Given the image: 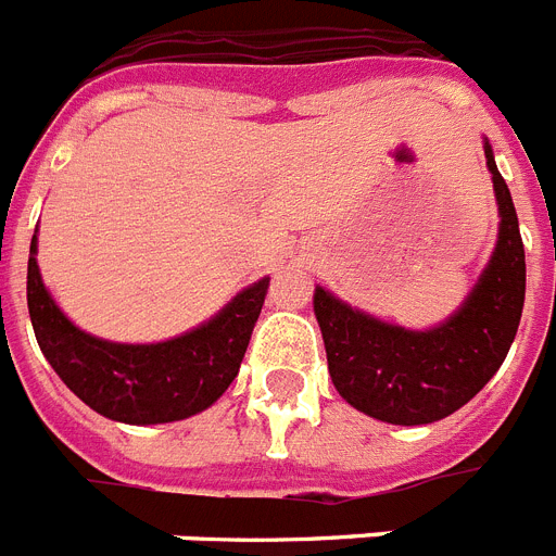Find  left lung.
I'll return each instance as SVG.
<instances>
[{
	"label": "left lung",
	"instance_id": "obj_1",
	"mask_svg": "<svg viewBox=\"0 0 556 556\" xmlns=\"http://www.w3.org/2000/svg\"><path fill=\"white\" fill-rule=\"evenodd\" d=\"M497 202V241L462 306L430 329H405L315 287V317L337 393L388 425H430L455 414L504 365L520 326L526 253L511 193L483 137Z\"/></svg>",
	"mask_w": 556,
	"mask_h": 556
}]
</instances>
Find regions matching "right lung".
Here are the masks:
<instances>
[{"label":"right lung","mask_w":556,"mask_h":556,"mask_svg":"<svg viewBox=\"0 0 556 556\" xmlns=\"http://www.w3.org/2000/svg\"><path fill=\"white\" fill-rule=\"evenodd\" d=\"M39 232L27 261V309L41 354L94 414L123 425L197 416L227 391L244 359L269 278L250 283L211 320L160 343H115L78 329L41 281Z\"/></svg>","instance_id":"1"}]
</instances>
